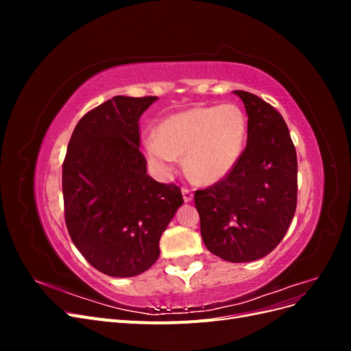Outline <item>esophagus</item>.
Segmentation results:
<instances>
[{"instance_id":"1","label":"esophagus","mask_w":351,"mask_h":351,"mask_svg":"<svg viewBox=\"0 0 351 351\" xmlns=\"http://www.w3.org/2000/svg\"><path fill=\"white\" fill-rule=\"evenodd\" d=\"M182 193H183V199H184V202H190V200L193 199V193H192V190H189V189L183 187V189H182Z\"/></svg>"}]
</instances>
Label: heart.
<instances>
[{"label": "heart", "instance_id": "obj_1", "mask_svg": "<svg viewBox=\"0 0 351 351\" xmlns=\"http://www.w3.org/2000/svg\"><path fill=\"white\" fill-rule=\"evenodd\" d=\"M247 141V119L234 104L193 107L174 112L158 124L156 137L143 142V156L158 178H169L184 156L197 182L224 180L240 161Z\"/></svg>", "mask_w": 351, "mask_h": 351}]
</instances>
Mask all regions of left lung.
Returning a JSON list of instances; mask_svg holds the SVG:
<instances>
[{"label":"left lung","instance_id":"1","mask_svg":"<svg viewBox=\"0 0 351 351\" xmlns=\"http://www.w3.org/2000/svg\"><path fill=\"white\" fill-rule=\"evenodd\" d=\"M247 112V143L224 180L195 193L206 249L227 262L267 256L289 230L297 205V155L282 115L234 90Z\"/></svg>","mask_w":351,"mask_h":351}]
</instances>
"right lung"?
<instances>
[{
  "instance_id": "right-lung-1",
  "label": "right lung",
  "mask_w": 351,
  "mask_h": 351,
  "mask_svg": "<svg viewBox=\"0 0 351 351\" xmlns=\"http://www.w3.org/2000/svg\"><path fill=\"white\" fill-rule=\"evenodd\" d=\"M156 97H114L84 114L62 164L69 234L93 268L134 277L159 258V239L183 205L176 184L146 173L139 119Z\"/></svg>"
}]
</instances>
